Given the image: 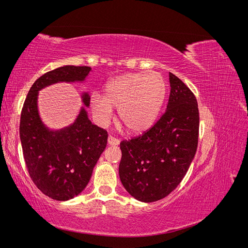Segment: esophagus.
<instances>
[{
    "label": "esophagus",
    "instance_id": "obj_1",
    "mask_svg": "<svg viewBox=\"0 0 248 248\" xmlns=\"http://www.w3.org/2000/svg\"><path fill=\"white\" fill-rule=\"evenodd\" d=\"M108 142L109 146H118L120 144V140L116 138H114L112 136H109L108 139Z\"/></svg>",
    "mask_w": 248,
    "mask_h": 248
}]
</instances>
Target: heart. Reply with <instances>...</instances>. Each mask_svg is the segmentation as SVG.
Here are the masks:
<instances>
[{"label": "heart", "instance_id": "1", "mask_svg": "<svg viewBox=\"0 0 248 248\" xmlns=\"http://www.w3.org/2000/svg\"><path fill=\"white\" fill-rule=\"evenodd\" d=\"M166 94V80L159 73H126L108 82L104 96L94 95L91 107L102 121L117 108L120 124L128 133L137 134L154 124Z\"/></svg>", "mask_w": 248, "mask_h": 248}]
</instances>
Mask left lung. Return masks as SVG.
Here are the masks:
<instances>
[{
  "instance_id": "obj_1",
  "label": "left lung",
  "mask_w": 248,
  "mask_h": 248,
  "mask_svg": "<svg viewBox=\"0 0 248 248\" xmlns=\"http://www.w3.org/2000/svg\"><path fill=\"white\" fill-rule=\"evenodd\" d=\"M167 110L141 136L120 142L119 175L140 202L159 201L176 189L197 152L200 114L191 90L170 72Z\"/></svg>"
}]
</instances>
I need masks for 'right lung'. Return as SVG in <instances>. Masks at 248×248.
<instances>
[{
    "label": "right lung",
    "instance_id": "add662e5",
    "mask_svg": "<svg viewBox=\"0 0 248 248\" xmlns=\"http://www.w3.org/2000/svg\"><path fill=\"white\" fill-rule=\"evenodd\" d=\"M90 70L89 66L68 65L44 73L30 89L21 109L19 136L29 175L52 200H70L85 189L107 147L108 131L92 124L84 108L71 126L49 131L38 115V91L57 81L84 80ZM82 101L90 104L87 93Z\"/></svg>",
    "mask_w": 248,
    "mask_h": 248
}]
</instances>
